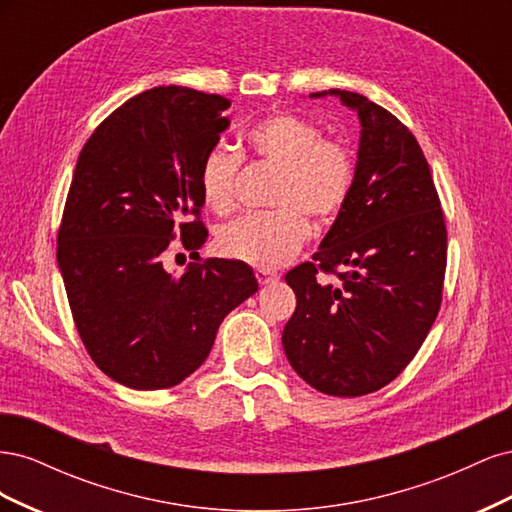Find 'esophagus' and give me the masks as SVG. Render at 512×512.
<instances>
[{
	"label": "esophagus",
	"mask_w": 512,
	"mask_h": 512,
	"mask_svg": "<svg viewBox=\"0 0 512 512\" xmlns=\"http://www.w3.org/2000/svg\"><path fill=\"white\" fill-rule=\"evenodd\" d=\"M256 280H258L262 286H267V284H271V282L277 280V275L271 273V271H267V269H256Z\"/></svg>",
	"instance_id": "34e87169"
}]
</instances>
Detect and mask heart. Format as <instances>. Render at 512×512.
Wrapping results in <instances>:
<instances>
[{
	"label": "heart",
	"instance_id": "1",
	"mask_svg": "<svg viewBox=\"0 0 512 512\" xmlns=\"http://www.w3.org/2000/svg\"><path fill=\"white\" fill-rule=\"evenodd\" d=\"M254 158L277 177L267 213H247L220 228L215 245L222 256L258 269H275L297 254L309 237V222L331 224L344 209L354 181L350 151L322 138L316 123L292 113H275L247 132ZM241 158L213 147L200 166V196L215 213L235 205Z\"/></svg>",
	"mask_w": 512,
	"mask_h": 512
}]
</instances>
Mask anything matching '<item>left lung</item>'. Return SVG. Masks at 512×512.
<instances>
[{
  "label": "left lung",
  "instance_id": "left-lung-1",
  "mask_svg": "<svg viewBox=\"0 0 512 512\" xmlns=\"http://www.w3.org/2000/svg\"><path fill=\"white\" fill-rule=\"evenodd\" d=\"M339 98L361 123L354 181L314 262L286 284L297 309L282 333L292 369L316 391L359 397L395 380L425 342L442 301L446 228L429 164L412 132L352 91ZM340 269L339 289L317 269Z\"/></svg>",
  "mask_w": 512,
  "mask_h": 512
}]
</instances>
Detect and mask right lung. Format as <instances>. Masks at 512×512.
I'll list each match as a JSON object with an SVG mask.
<instances>
[{
	"mask_svg": "<svg viewBox=\"0 0 512 512\" xmlns=\"http://www.w3.org/2000/svg\"><path fill=\"white\" fill-rule=\"evenodd\" d=\"M230 102L153 87L108 115L74 168L57 262L76 329L108 378L136 391L179 384L205 363L222 320L258 290L239 260L168 273L162 254L207 239L200 166L230 126ZM198 256V254H196Z\"/></svg>",
	"mask_w": 512,
	"mask_h": 512,
	"instance_id": "right-lung-1",
	"label": "right lung"
}]
</instances>
